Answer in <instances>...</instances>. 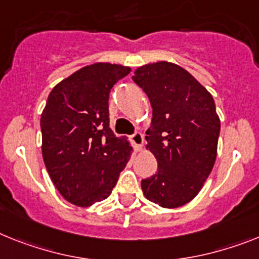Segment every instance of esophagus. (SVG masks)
<instances>
[{"mask_svg": "<svg viewBox=\"0 0 259 259\" xmlns=\"http://www.w3.org/2000/svg\"><path fill=\"white\" fill-rule=\"evenodd\" d=\"M130 140H132V142H133L134 149H136L137 151H140V150L142 149V146H143V136H142V134H141V133L133 134V136L130 137Z\"/></svg>", "mask_w": 259, "mask_h": 259, "instance_id": "obj_1", "label": "esophagus"}]
</instances>
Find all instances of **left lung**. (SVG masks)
I'll list each match as a JSON object with an SVG mask.
<instances>
[{"instance_id":"left-lung-1","label":"left lung","mask_w":259,"mask_h":259,"mask_svg":"<svg viewBox=\"0 0 259 259\" xmlns=\"http://www.w3.org/2000/svg\"><path fill=\"white\" fill-rule=\"evenodd\" d=\"M153 108L146 150L158 162L151 178L141 182L147 200L163 208L190 203L213 168L220 134L214 100L183 67L156 62L134 71Z\"/></svg>"}]
</instances>
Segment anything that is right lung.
Instances as JSON below:
<instances>
[{
  "label": "right lung",
  "mask_w": 259,
  "mask_h": 259,
  "mask_svg": "<svg viewBox=\"0 0 259 259\" xmlns=\"http://www.w3.org/2000/svg\"><path fill=\"white\" fill-rule=\"evenodd\" d=\"M130 67L95 63L50 92L40 116L42 155L52 183L67 201L89 207L105 200L133 147L109 127V93Z\"/></svg>",
  "instance_id": "right-lung-1"
}]
</instances>
